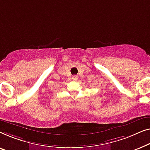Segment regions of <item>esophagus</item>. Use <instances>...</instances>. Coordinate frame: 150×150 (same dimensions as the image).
<instances>
[{
  "label": "esophagus",
  "mask_w": 150,
  "mask_h": 150,
  "mask_svg": "<svg viewBox=\"0 0 150 150\" xmlns=\"http://www.w3.org/2000/svg\"><path fill=\"white\" fill-rule=\"evenodd\" d=\"M72 78H73V80H75H75H77L78 79V77L77 75H74V76H73Z\"/></svg>",
  "instance_id": "esophagus-1"
}]
</instances>
